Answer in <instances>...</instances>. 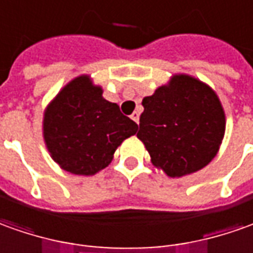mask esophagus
<instances>
[{
  "instance_id": "34e87169",
  "label": "esophagus",
  "mask_w": 253,
  "mask_h": 253,
  "mask_svg": "<svg viewBox=\"0 0 253 253\" xmlns=\"http://www.w3.org/2000/svg\"><path fill=\"white\" fill-rule=\"evenodd\" d=\"M130 118H131V119H133L134 122H135V123L138 125V122H140V112H138V111H134L133 115H131Z\"/></svg>"
}]
</instances>
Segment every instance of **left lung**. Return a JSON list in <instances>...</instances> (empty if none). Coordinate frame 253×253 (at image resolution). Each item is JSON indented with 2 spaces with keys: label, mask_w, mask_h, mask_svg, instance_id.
I'll use <instances>...</instances> for the list:
<instances>
[{
  "label": "left lung",
  "mask_w": 253,
  "mask_h": 253,
  "mask_svg": "<svg viewBox=\"0 0 253 253\" xmlns=\"http://www.w3.org/2000/svg\"><path fill=\"white\" fill-rule=\"evenodd\" d=\"M140 138L152 165L169 177L205 168L220 148L226 115L217 94L201 80L174 75L142 99Z\"/></svg>",
  "instance_id": "obj_1"
}]
</instances>
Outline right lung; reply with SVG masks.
Wrapping results in <instances>:
<instances>
[{
  "label": "right lung",
  "instance_id": "1",
  "mask_svg": "<svg viewBox=\"0 0 253 253\" xmlns=\"http://www.w3.org/2000/svg\"><path fill=\"white\" fill-rule=\"evenodd\" d=\"M137 123L106 101L90 76L73 79L49 102L42 135L51 158L72 174L92 176L112 162L123 141L137 133Z\"/></svg>",
  "mask_w": 253,
  "mask_h": 253
}]
</instances>
